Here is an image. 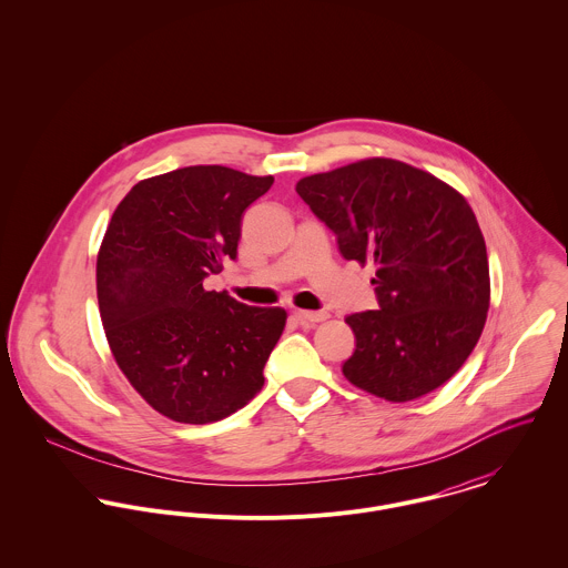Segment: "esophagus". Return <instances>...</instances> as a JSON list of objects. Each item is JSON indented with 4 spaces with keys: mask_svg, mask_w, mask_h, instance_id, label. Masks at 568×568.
I'll return each mask as SVG.
<instances>
[{
    "mask_svg": "<svg viewBox=\"0 0 568 568\" xmlns=\"http://www.w3.org/2000/svg\"><path fill=\"white\" fill-rule=\"evenodd\" d=\"M297 317L306 324H322L329 315L325 311H297Z\"/></svg>",
    "mask_w": 568,
    "mask_h": 568,
    "instance_id": "1",
    "label": "esophagus"
}]
</instances>
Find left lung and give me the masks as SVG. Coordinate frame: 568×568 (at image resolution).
<instances>
[{
	"mask_svg": "<svg viewBox=\"0 0 568 568\" xmlns=\"http://www.w3.org/2000/svg\"><path fill=\"white\" fill-rule=\"evenodd\" d=\"M295 190L345 260L376 266L378 311L345 317L356 349L343 376L389 403L442 387L475 349L489 308L486 241L468 201L385 158L304 176Z\"/></svg>",
	"mask_w": 568,
	"mask_h": 568,
	"instance_id": "left-lung-1",
	"label": "left lung"
}]
</instances>
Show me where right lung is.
<instances>
[{"instance_id": "1", "label": "right lung", "mask_w": 568, "mask_h": 568, "mask_svg": "<svg viewBox=\"0 0 568 568\" xmlns=\"http://www.w3.org/2000/svg\"><path fill=\"white\" fill-rule=\"evenodd\" d=\"M273 185L225 165L144 179L115 207L95 262L100 320L133 389L181 424L219 422L264 385L286 311L203 282L236 260L244 210Z\"/></svg>"}]
</instances>
